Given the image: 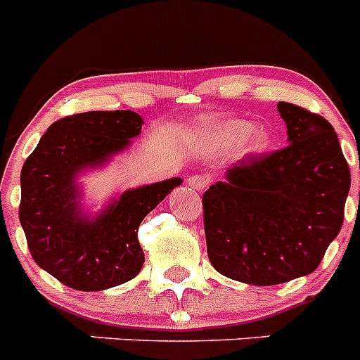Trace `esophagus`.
Wrapping results in <instances>:
<instances>
[{
  "label": "esophagus",
  "mask_w": 360,
  "mask_h": 360,
  "mask_svg": "<svg viewBox=\"0 0 360 360\" xmlns=\"http://www.w3.org/2000/svg\"><path fill=\"white\" fill-rule=\"evenodd\" d=\"M187 186L196 191H202L209 186V178L203 176V174H193V176L187 178Z\"/></svg>",
  "instance_id": "obj_1"
}]
</instances>
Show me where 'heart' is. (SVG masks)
<instances>
[{"label": "heart", "mask_w": 360, "mask_h": 360, "mask_svg": "<svg viewBox=\"0 0 360 360\" xmlns=\"http://www.w3.org/2000/svg\"><path fill=\"white\" fill-rule=\"evenodd\" d=\"M203 135L214 148L234 149L240 146L245 155H262L272 144V133L266 126H252L245 119H227L205 126Z\"/></svg>", "instance_id": "heart-1"}]
</instances>
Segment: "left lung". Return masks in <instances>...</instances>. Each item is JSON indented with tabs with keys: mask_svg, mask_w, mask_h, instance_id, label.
<instances>
[{
	"mask_svg": "<svg viewBox=\"0 0 360 360\" xmlns=\"http://www.w3.org/2000/svg\"><path fill=\"white\" fill-rule=\"evenodd\" d=\"M288 146L232 164L203 193L212 266L234 281L270 287L311 274L345 219L349 167L332 124L279 103Z\"/></svg>",
	"mask_w": 360,
	"mask_h": 360,
	"instance_id": "obj_1",
	"label": "left lung"
}]
</instances>
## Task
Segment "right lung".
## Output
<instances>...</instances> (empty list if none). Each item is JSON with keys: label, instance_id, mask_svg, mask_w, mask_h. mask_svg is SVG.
I'll return each instance as SVG.
<instances>
[{"label": "right lung", "instance_id": "right-lung-1", "mask_svg": "<svg viewBox=\"0 0 360 360\" xmlns=\"http://www.w3.org/2000/svg\"><path fill=\"white\" fill-rule=\"evenodd\" d=\"M135 111H86L57 120L21 169L19 221L34 262L63 285L98 292L129 281L144 265L136 232L182 178L135 187L84 205L79 178L101 169L142 131Z\"/></svg>", "mask_w": 360, "mask_h": 360}]
</instances>
